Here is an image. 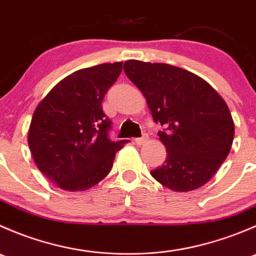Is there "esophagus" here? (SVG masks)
Segmentation results:
<instances>
[{
  "instance_id": "esophagus-1",
  "label": "esophagus",
  "mask_w": 256,
  "mask_h": 256,
  "mask_svg": "<svg viewBox=\"0 0 256 256\" xmlns=\"http://www.w3.org/2000/svg\"><path fill=\"white\" fill-rule=\"evenodd\" d=\"M147 141H148V136H147V135H144L142 138H136V140H135V142H136V144H138V146H142V144H146Z\"/></svg>"
}]
</instances>
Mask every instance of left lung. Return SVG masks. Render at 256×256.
Wrapping results in <instances>:
<instances>
[{"instance_id":"obj_1","label":"left lung","mask_w":256,"mask_h":256,"mask_svg":"<svg viewBox=\"0 0 256 256\" xmlns=\"http://www.w3.org/2000/svg\"><path fill=\"white\" fill-rule=\"evenodd\" d=\"M124 70L141 90L167 152L151 176L174 192L198 190L228 157L234 121L223 98L200 76L164 63L126 60Z\"/></svg>"}]
</instances>
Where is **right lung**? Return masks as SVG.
<instances>
[{"instance_id":"obj_1","label":"right lung","mask_w":256,"mask_h":256,"mask_svg":"<svg viewBox=\"0 0 256 256\" xmlns=\"http://www.w3.org/2000/svg\"><path fill=\"white\" fill-rule=\"evenodd\" d=\"M122 70V62L80 69L62 79L40 100L28 130L38 170L60 190L94 187L112 170L116 152L128 140L108 138L104 95Z\"/></svg>"}]
</instances>
